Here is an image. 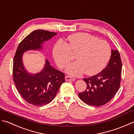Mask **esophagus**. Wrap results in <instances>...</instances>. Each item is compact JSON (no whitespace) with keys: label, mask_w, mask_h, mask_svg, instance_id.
<instances>
[{"label":"esophagus","mask_w":134,"mask_h":134,"mask_svg":"<svg viewBox=\"0 0 134 134\" xmlns=\"http://www.w3.org/2000/svg\"><path fill=\"white\" fill-rule=\"evenodd\" d=\"M65 80L66 81H75V79L73 77H70V76H66V77H65Z\"/></svg>","instance_id":"obj_1"}]
</instances>
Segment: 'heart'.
Wrapping results in <instances>:
<instances>
[{"label": "heart", "mask_w": 134, "mask_h": 134, "mask_svg": "<svg viewBox=\"0 0 134 134\" xmlns=\"http://www.w3.org/2000/svg\"><path fill=\"white\" fill-rule=\"evenodd\" d=\"M69 44L59 40L54 46L53 55L57 65L66 66L76 54L77 61L70 64L65 71L71 76H80L85 72L95 75L103 70L111 55V48L104 40L86 33H79L68 37Z\"/></svg>", "instance_id": "1"}]
</instances>
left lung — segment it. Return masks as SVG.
Listing matches in <instances>:
<instances>
[{"label":"left lung","mask_w":134,"mask_h":134,"mask_svg":"<svg viewBox=\"0 0 134 134\" xmlns=\"http://www.w3.org/2000/svg\"><path fill=\"white\" fill-rule=\"evenodd\" d=\"M122 64L120 55L116 50H111L110 61L98 74L84 79L86 90L79 94L80 99L90 106H100L112 99L120 87Z\"/></svg>","instance_id":"left-lung-1"}]
</instances>
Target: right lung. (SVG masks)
<instances>
[{"instance_id":"add662e5","label":"right lung","mask_w":134,"mask_h":134,"mask_svg":"<svg viewBox=\"0 0 134 134\" xmlns=\"http://www.w3.org/2000/svg\"><path fill=\"white\" fill-rule=\"evenodd\" d=\"M57 34L44 30L34 31L17 47L13 61V80L21 97L30 104L43 106L50 103L65 82L64 73L51 66L47 59H45L42 70L36 73L29 72L23 61L24 53L31 50L42 51L44 43Z\"/></svg>"}]
</instances>
